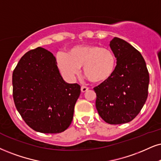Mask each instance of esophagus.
<instances>
[{
    "mask_svg": "<svg viewBox=\"0 0 161 161\" xmlns=\"http://www.w3.org/2000/svg\"><path fill=\"white\" fill-rule=\"evenodd\" d=\"M88 90H89L88 87L84 86H81V92H86V91H88Z\"/></svg>",
    "mask_w": 161,
    "mask_h": 161,
    "instance_id": "obj_1",
    "label": "esophagus"
}]
</instances>
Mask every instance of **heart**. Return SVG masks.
Instances as JSON below:
<instances>
[{"label": "heart", "mask_w": 161, "mask_h": 161, "mask_svg": "<svg viewBox=\"0 0 161 161\" xmlns=\"http://www.w3.org/2000/svg\"><path fill=\"white\" fill-rule=\"evenodd\" d=\"M56 63L59 71L68 80H73L83 67L87 79L95 84L106 82L113 77L117 59L114 51L96 45H77L67 53H58Z\"/></svg>", "instance_id": "1"}]
</instances>
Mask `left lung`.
<instances>
[{"label":"left lung","mask_w":161,"mask_h":161,"mask_svg":"<svg viewBox=\"0 0 161 161\" xmlns=\"http://www.w3.org/2000/svg\"><path fill=\"white\" fill-rule=\"evenodd\" d=\"M117 63L113 77L95 87L99 116L111 125L130 122L137 116L148 97L149 75L142 54L123 39L110 42Z\"/></svg>","instance_id":"1"}]
</instances>
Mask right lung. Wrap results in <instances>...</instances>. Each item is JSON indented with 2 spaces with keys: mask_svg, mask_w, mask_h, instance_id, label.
Returning <instances> with one entry per match:
<instances>
[{
  "mask_svg": "<svg viewBox=\"0 0 161 161\" xmlns=\"http://www.w3.org/2000/svg\"><path fill=\"white\" fill-rule=\"evenodd\" d=\"M13 86L17 110L36 131L57 134L71 125L80 86L63 80L50 51L26 53L13 71Z\"/></svg>",
  "mask_w": 161,
  "mask_h": 161,
  "instance_id": "1",
  "label": "right lung"
}]
</instances>
